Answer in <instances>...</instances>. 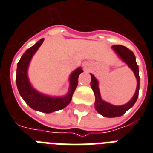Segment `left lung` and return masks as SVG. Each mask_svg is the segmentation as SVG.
<instances>
[{"mask_svg": "<svg viewBox=\"0 0 153 153\" xmlns=\"http://www.w3.org/2000/svg\"><path fill=\"white\" fill-rule=\"evenodd\" d=\"M114 52H115L120 60L128 65L129 68L133 71L135 76H136L137 85H136V90L135 94L131 99V100L127 103L120 106H115V105L111 104L110 102L104 101L101 98L100 95V88H99V82L97 79L94 76V74H90L91 76V87L94 94L95 96V108L100 115H102L104 117L108 118H114V117H119L123 115L124 113L130 108H132V106L135 104V102L137 100L139 95V90H140V74H139V66L136 63V57L134 55L133 52L130 51L125 46L120 45H114L111 46Z\"/></svg>", "mask_w": 153, "mask_h": 153, "instance_id": "8db88e82", "label": "left lung"}]
</instances>
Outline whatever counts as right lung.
I'll list each match as a JSON object with an SVG mask.
<instances>
[{
	"label": "right lung",
	"mask_w": 153,
	"mask_h": 153,
	"mask_svg": "<svg viewBox=\"0 0 153 153\" xmlns=\"http://www.w3.org/2000/svg\"><path fill=\"white\" fill-rule=\"evenodd\" d=\"M44 38L26 50L17 63L16 82L20 95L30 108L41 112L51 113L56 111L63 109L71 102L72 95L78 86V79L79 74L83 71L82 67H78L72 72L69 77V90L64 96H51L41 93L35 89L30 83L28 76V69L33 56L43 43Z\"/></svg>",
	"instance_id": "1"
}]
</instances>
